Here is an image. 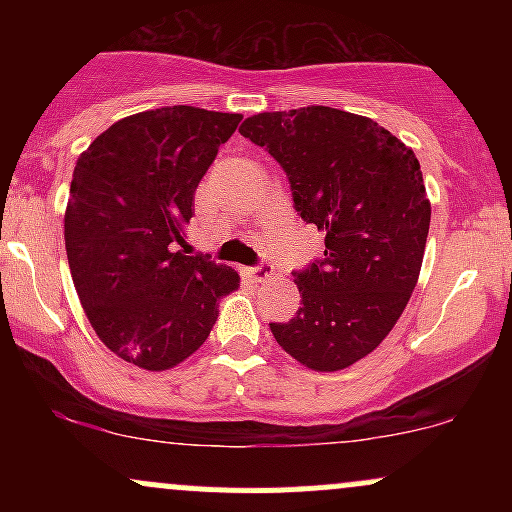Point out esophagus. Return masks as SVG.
<instances>
[{
    "mask_svg": "<svg viewBox=\"0 0 512 512\" xmlns=\"http://www.w3.org/2000/svg\"><path fill=\"white\" fill-rule=\"evenodd\" d=\"M272 274H274V269L269 267V264H260V267L245 269V276L255 281V284H264V281L272 279Z\"/></svg>",
    "mask_w": 512,
    "mask_h": 512,
    "instance_id": "1",
    "label": "esophagus"
}]
</instances>
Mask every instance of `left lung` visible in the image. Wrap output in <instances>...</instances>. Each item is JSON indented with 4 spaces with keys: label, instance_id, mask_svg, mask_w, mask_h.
Returning <instances> with one entry per match:
<instances>
[{
    "label": "left lung",
    "instance_id": "1",
    "mask_svg": "<svg viewBox=\"0 0 512 512\" xmlns=\"http://www.w3.org/2000/svg\"><path fill=\"white\" fill-rule=\"evenodd\" d=\"M240 134L281 163L298 214L325 233V260L296 274L301 308L269 325L274 339L317 373L354 366L419 281L431 223L419 158L370 117L325 105L252 115Z\"/></svg>",
    "mask_w": 512,
    "mask_h": 512
}]
</instances>
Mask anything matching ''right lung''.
Segmentation results:
<instances>
[{
    "mask_svg": "<svg viewBox=\"0 0 512 512\" xmlns=\"http://www.w3.org/2000/svg\"><path fill=\"white\" fill-rule=\"evenodd\" d=\"M243 115L192 105L110 125L74 166L64 245L74 289L98 339L122 361L170 370L207 342L236 269L190 257L192 199Z\"/></svg>",
    "mask_w": 512,
    "mask_h": 512,
    "instance_id": "1",
    "label": "right lung"
}]
</instances>
